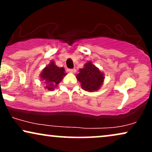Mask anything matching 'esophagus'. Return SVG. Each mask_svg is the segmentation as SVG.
I'll list each match as a JSON object with an SVG mask.
<instances>
[{
  "label": "esophagus",
  "mask_w": 152,
  "mask_h": 152,
  "mask_svg": "<svg viewBox=\"0 0 152 152\" xmlns=\"http://www.w3.org/2000/svg\"><path fill=\"white\" fill-rule=\"evenodd\" d=\"M68 71L69 73H75L76 71V70L75 69H68Z\"/></svg>",
  "instance_id": "1"
}]
</instances>
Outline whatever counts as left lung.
I'll use <instances>...</instances> for the list:
<instances>
[{
  "label": "left lung",
  "mask_w": 152,
  "mask_h": 152,
  "mask_svg": "<svg viewBox=\"0 0 152 152\" xmlns=\"http://www.w3.org/2000/svg\"><path fill=\"white\" fill-rule=\"evenodd\" d=\"M76 78L81 83V88L86 91H96L101 88L104 81V75L91 61L84 64L83 69H79Z\"/></svg>",
  "instance_id": "obj_1"
}]
</instances>
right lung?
<instances>
[{
  "label": "right lung",
  "mask_w": 152,
  "mask_h": 152,
  "mask_svg": "<svg viewBox=\"0 0 152 152\" xmlns=\"http://www.w3.org/2000/svg\"><path fill=\"white\" fill-rule=\"evenodd\" d=\"M66 74L64 68L58 67L56 65L55 62L51 61L41 71L40 78L45 84L44 88L46 89L53 91Z\"/></svg>",
  "instance_id": "1"
}]
</instances>
